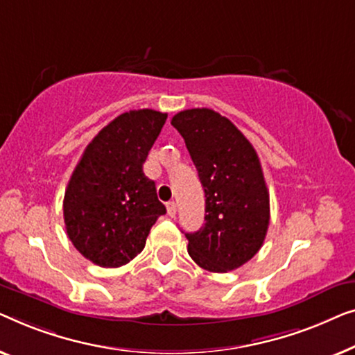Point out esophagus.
Masks as SVG:
<instances>
[{
    "label": "esophagus",
    "mask_w": 355,
    "mask_h": 355,
    "mask_svg": "<svg viewBox=\"0 0 355 355\" xmlns=\"http://www.w3.org/2000/svg\"><path fill=\"white\" fill-rule=\"evenodd\" d=\"M167 214L171 217H175V214H177V202L175 201L167 202Z\"/></svg>",
    "instance_id": "1"
}]
</instances>
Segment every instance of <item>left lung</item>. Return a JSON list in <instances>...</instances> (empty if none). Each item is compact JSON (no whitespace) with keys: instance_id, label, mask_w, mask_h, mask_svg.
Returning <instances> with one entry per match:
<instances>
[{"instance_id":"left-lung-1","label":"left lung","mask_w":355,"mask_h":355,"mask_svg":"<svg viewBox=\"0 0 355 355\" xmlns=\"http://www.w3.org/2000/svg\"><path fill=\"white\" fill-rule=\"evenodd\" d=\"M206 193L204 225L184 233L199 267L227 273L256 256L270 222V199L261 161L249 139L212 109L172 117Z\"/></svg>"}]
</instances>
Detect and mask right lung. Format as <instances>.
Here are the masks:
<instances>
[{
	"mask_svg": "<svg viewBox=\"0 0 355 355\" xmlns=\"http://www.w3.org/2000/svg\"><path fill=\"white\" fill-rule=\"evenodd\" d=\"M167 121L153 109L123 112L92 139L64 194V222L77 251L99 267H121L143 251L166 206L143 172Z\"/></svg>",
	"mask_w": 355,
	"mask_h": 355,
	"instance_id": "add662e5",
	"label": "right lung"
}]
</instances>
